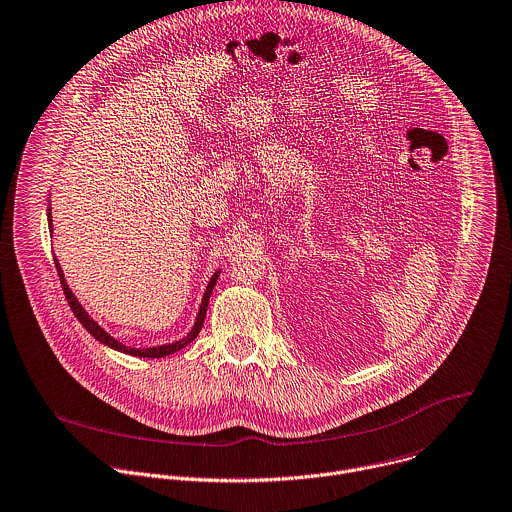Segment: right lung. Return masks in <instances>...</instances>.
<instances>
[{"label":"right lung","mask_w":512,"mask_h":512,"mask_svg":"<svg viewBox=\"0 0 512 512\" xmlns=\"http://www.w3.org/2000/svg\"><path fill=\"white\" fill-rule=\"evenodd\" d=\"M48 223H50V229H52V219H50V213H48ZM54 263H56V271H58V277H60V283H62V289H64V295H66V299H68V305H70V309L74 311V315L80 319V323L98 339V342H102V344H106V346H110V348H114V350H118V352H124V354H130V356H138V358H164V356H170V354H175V352H179V350H183L187 344H191L193 339L199 335V331H201V327H203V321H205V315H207V305H209V297H211V293H213V287H215V283H217V277H219V271L211 277V283H209V287H207V291H205V297H203V303H201V309H199V317H197V323H195V327L191 329V333L187 335V337H183V339H179V342H175V344H168V346H160V348H146V350H136V348H128V346H124V344H120L118 339H114V337H110L86 311H84V307L78 303V299L74 297V293L70 291V287H68V283H66V279H64V273H62V269H60V263H58V259H54Z\"/></svg>","instance_id":"add662e5"}]
</instances>
